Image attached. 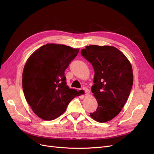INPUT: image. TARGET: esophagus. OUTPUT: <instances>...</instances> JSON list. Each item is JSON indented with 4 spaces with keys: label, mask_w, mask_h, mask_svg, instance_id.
<instances>
[{
    "label": "esophagus",
    "mask_w": 154,
    "mask_h": 154,
    "mask_svg": "<svg viewBox=\"0 0 154 154\" xmlns=\"http://www.w3.org/2000/svg\"><path fill=\"white\" fill-rule=\"evenodd\" d=\"M82 90L84 91V92H85V94H86V95H88L90 94V91L88 90V88H87V87H84L83 88H82Z\"/></svg>",
    "instance_id": "esophagus-1"
}]
</instances>
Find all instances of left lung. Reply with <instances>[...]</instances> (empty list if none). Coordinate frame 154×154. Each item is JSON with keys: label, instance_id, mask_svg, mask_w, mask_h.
Segmentation results:
<instances>
[{"label": "left lung", "instance_id": "1", "mask_svg": "<svg viewBox=\"0 0 154 154\" xmlns=\"http://www.w3.org/2000/svg\"><path fill=\"white\" fill-rule=\"evenodd\" d=\"M81 54L95 72L91 90L98 107L90 116L99 122H106L119 114L130 94L134 79L132 66L125 55L112 46H87Z\"/></svg>", "mask_w": 154, "mask_h": 154}]
</instances>
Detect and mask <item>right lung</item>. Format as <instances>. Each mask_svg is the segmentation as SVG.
Returning a JSON list of instances; mask_svg holds the SVG:
<instances>
[{"label":"right lung","mask_w":154,"mask_h":154,"mask_svg":"<svg viewBox=\"0 0 154 154\" xmlns=\"http://www.w3.org/2000/svg\"><path fill=\"white\" fill-rule=\"evenodd\" d=\"M79 53L69 46L47 44L28 59L22 74V88L35 114L45 120L59 117L79 92L67 85L65 70Z\"/></svg>","instance_id":"1"}]
</instances>
